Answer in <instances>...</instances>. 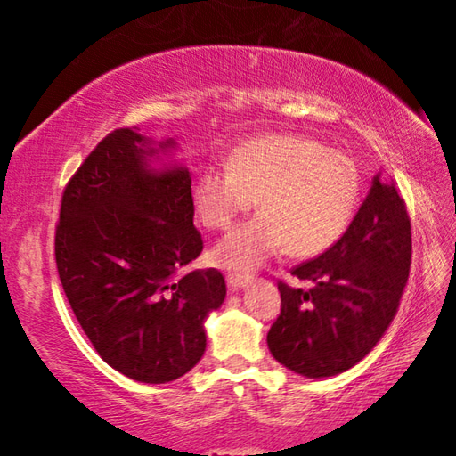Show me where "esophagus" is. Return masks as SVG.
<instances>
[{
    "label": "esophagus",
    "instance_id": "esophagus-1",
    "mask_svg": "<svg viewBox=\"0 0 456 456\" xmlns=\"http://www.w3.org/2000/svg\"><path fill=\"white\" fill-rule=\"evenodd\" d=\"M251 283L249 275H241V273H227V288L229 289H241L245 285Z\"/></svg>",
    "mask_w": 456,
    "mask_h": 456
}]
</instances>
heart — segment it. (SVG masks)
<instances>
[{
	"label": "heart",
	"mask_w": 456,
	"mask_h": 456,
	"mask_svg": "<svg viewBox=\"0 0 456 456\" xmlns=\"http://www.w3.org/2000/svg\"><path fill=\"white\" fill-rule=\"evenodd\" d=\"M241 223L213 249L219 265L251 272L288 247L293 257H312L334 245L350 225L360 199V173L348 154L314 138L272 134L239 146L229 167H209L192 184L200 223L225 229Z\"/></svg>",
	"instance_id": "b5f03b06"
}]
</instances>
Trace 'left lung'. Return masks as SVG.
Returning a JSON list of instances; mask_svg holds the SVG:
<instances>
[{"label": "left lung", "instance_id": "obj_1", "mask_svg": "<svg viewBox=\"0 0 456 456\" xmlns=\"http://www.w3.org/2000/svg\"><path fill=\"white\" fill-rule=\"evenodd\" d=\"M411 261L404 199L376 176L346 233L322 256L291 269L310 288L277 283L281 312L267 331L273 358L307 378L356 366L395 320Z\"/></svg>", "mask_w": 456, "mask_h": 456}]
</instances>
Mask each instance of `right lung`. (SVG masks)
<instances>
[{"mask_svg":"<svg viewBox=\"0 0 456 456\" xmlns=\"http://www.w3.org/2000/svg\"><path fill=\"white\" fill-rule=\"evenodd\" d=\"M151 154L130 128L106 134L61 192L53 247L98 356L133 380L165 384L203 356V322L227 288L219 269L183 272L203 251L191 175L151 171Z\"/></svg>","mask_w":456,"mask_h":456,"instance_id":"right-lung-1","label":"right lung"}]
</instances>
